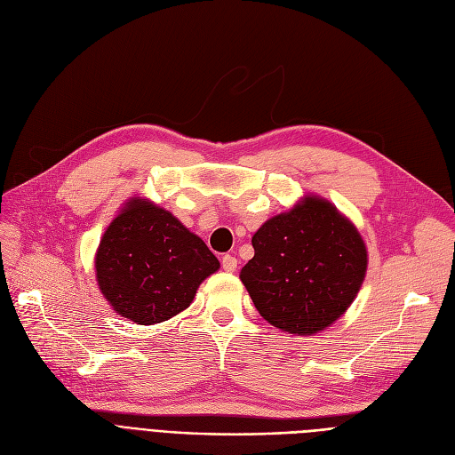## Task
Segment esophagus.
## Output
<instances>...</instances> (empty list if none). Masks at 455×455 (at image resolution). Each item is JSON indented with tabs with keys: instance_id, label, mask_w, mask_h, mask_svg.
<instances>
[{
	"instance_id": "esophagus-1",
	"label": "esophagus",
	"mask_w": 455,
	"mask_h": 455,
	"mask_svg": "<svg viewBox=\"0 0 455 455\" xmlns=\"http://www.w3.org/2000/svg\"><path fill=\"white\" fill-rule=\"evenodd\" d=\"M221 265H223V268L227 272H234V270L238 268V260H236V257H232V255H223Z\"/></svg>"
}]
</instances>
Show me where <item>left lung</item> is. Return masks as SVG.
<instances>
[{
    "label": "left lung",
    "mask_w": 455,
    "mask_h": 455,
    "mask_svg": "<svg viewBox=\"0 0 455 455\" xmlns=\"http://www.w3.org/2000/svg\"><path fill=\"white\" fill-rule=\"evenodd\" d=\"M255 257L240 272L259 314L291 334L334 323L357 297L366 247L332 204L307 196L275 215L251 240Z\"/></svg>",
    "instance_id": "1"
}]
</instances>
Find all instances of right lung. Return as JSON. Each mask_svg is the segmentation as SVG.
<instances>
[{
	"mask_svg": "<svg viewBox=\"0 0 455 455\" xmlns=\"http://www.w3.org/2000/svg\"><path fill=\"white\" fill-rule=\"evenodd\" d=\"M219 268L217 257L170 212L132 200L113 219L96 253V277L116 314L153 325L193 302Z\"/></svg>",
	"mask_w": 455,
	"mask_h": 455,
	"instance_id": "obj_1",
	"label": "right lung"
}]
</instances>
